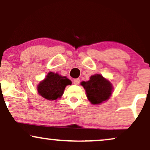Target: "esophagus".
I'll return each instance as SVG.
<instances>
[{
    "label": "esophagus",
    "instance_id": "obj_1",
    "mask_svg": "<svg viewBox=\"0 0 150 150\" xmlns=\"http://www.w3.org/2000/svg\"><path fill=\"white\" fill-rule=\"evenodd\" d=\"M79 82H80V79H79V78L75 79L73 81L74 84H75V85H78L79 84Z\"/></svg>",
    "mask_w": 150,
    "mask_h": 150
}]
</instances>
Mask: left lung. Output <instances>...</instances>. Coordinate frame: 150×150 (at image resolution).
<instances>
[{
	"label": "left lung",
	"instance_id": "left-lung-1",
	"mask_svg": "<svg viewBox=\"0 0 150 150\" xmlns=\"http://www.w3.org/2000/svg\"><path fill=\"white\" fill-rule=\"evenodd\" d=\"M81 85L92 105H100L107 101L113 91L112 84L100 74L91 75L88 81H81Z\"/></svg>",
	"mask_w": 150,
	"mask_h": 150
}]
</instances>
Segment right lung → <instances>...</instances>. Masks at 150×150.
I'll use <instances>...</instances> for the list:
<instances>
[{
	"mask_svg": "<svg viewBox=\"0 0 150 150\" xmlns=\"http://www.w3.org/2000/svg\"><path fill=\"white\" fill-rule=\"evenodd\" d=\"M71 84V81L66 76L50 72L37 85L38 93L46 100H57L64 94L66 86Z\"/></svg>",
	"mask_w": 150,
	"mask_h": 150,
	"instance_id": "right-lung-1",
	"label": "right lung"
}]
</instances>
